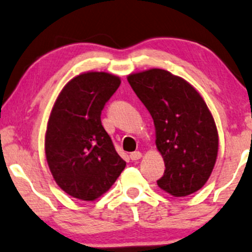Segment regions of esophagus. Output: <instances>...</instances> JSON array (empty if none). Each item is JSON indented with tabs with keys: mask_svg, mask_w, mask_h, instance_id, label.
<instances>
[{
	"mask_svg": "<svg viewBox=\"0 0 252 252\" xmlns=\"http://www.w3.org/2000/svg\"><path fill=\"white\" fill-rule=\"evenodd\" d=\"M141 153L140 152H133V153H131V155H129V158H131L132 161H136L139 159H141Z\"/></svg>",
	"mask_w": 252,
	"mask_h": 252,
	"instance_id": "1",
	"label": "esophagus"
}]
</instances>
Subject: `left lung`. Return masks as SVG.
<instances>
[{"label": "left lung", "instance_id": "8db88e82", "mask_svg": "<svg viewBox=\"0 0 252 252\" xmlns=\"http://www.w3.org/2000/svg\"><path fill=\"white\" fill-rule=\"evenodd\" d=\"M154 120L158 151L164 161L158 186L187 196L208 181L219 152L215 121L200 93L181 77L151 69L127 77Z\"/></svg>", "mask_w": 252, "mask_h": 252}]
</instances>
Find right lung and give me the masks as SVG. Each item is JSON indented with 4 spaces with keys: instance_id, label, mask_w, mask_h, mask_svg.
<instances>
[{
    "instance_id": "1",
    "label": "right lung",
    "mask_w": 252,
    "mask_h": 252,
    "mask_svg": "<svg viewBox=\"0 0 252 252\" xmlns=\"http://www.w3.org/2000/svg\"><path fill=\"white\" fill-rule=\"evenodd\" d=\"M120 83L119 77L106 72L82 73L64 86L52 107L46 161L56 183L72 197H100L126 167L100 119Z\"/></svg>"
}]
</instances>
